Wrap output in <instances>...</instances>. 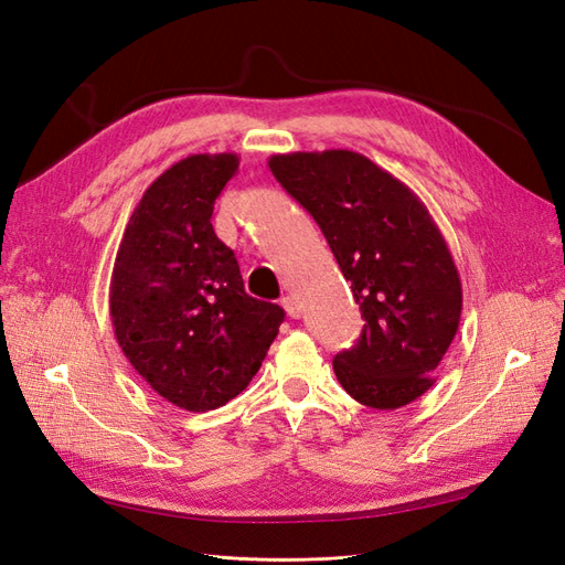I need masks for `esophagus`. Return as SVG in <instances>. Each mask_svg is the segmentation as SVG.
<instances>
[{"label": "esophagus", "mask_w": 565, "mask_h": 565, "mask_svg": "<svg viewBox=\"0 0 565 565\" xmlns=\"http://www.w3.org/2000/svg\"><path fill=\"white\" fill-rule=\"evenodd\" d=\"M281 305H284V309H286V315H288V317H294V319H298V317L302 315V307H300V300H298L296 296H286V298L281 300Z\"/></svg>", "instance_id": "1"}]
</instances>
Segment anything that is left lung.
<instances>
[{"mask_svg": "<svg viewBox=\"0 0 565 565\" xmlns=\"http://www.w3.org/2000/svg\"><path fill=\"white\" fill-rule=\"evenodd\" d=\"M267 167L321 227L366 321L333 359L342 390L377 411L415 402L434 385L462 312L458 267L427 206L352 150L271 154Z\"/></svg>", "mask_w": 565, "mask_h": 565, "instance_id": "1", "label": "left lung"}]
</instances>
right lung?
Here are the masks:
<instances>
[{
    "label": "right lung",
    "mask_w": 565,
    "mask_h": 565,
    "mask_svg": "<svg viewBox=\"0 0 565 565\" xmlns=\"http://www.w3.org/2000/svg\"><path fill=\"white\" fill-rule=\"evenodd\" d=\"M239 157L190 154L145 190L124 230L110 317L126 359L169 404L192 413L242 394L279 333L284 309L250 298L217 239L215 199Z\"/></svg>",
    "instance_id": "1"
}]
</instances>
